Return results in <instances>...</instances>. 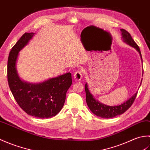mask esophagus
Here are the masks:
<instances>
[{
	"mask_svg": "<svg viewBox=\"0 0 150 150\" xmlns=\"http://www.w3.org/2000/svg\"><path fill=\"white\" fill-rule=\"evenodd\" d=\"M82 70L81 69H78L76 71L73 75V79L76 81H81L82 79Z\"/></svg>",
	"mask_w": 150,
	"mask_h": 150,
	"instance_id": "obj_1",
	"label": "esophagus"
}]
</instances>
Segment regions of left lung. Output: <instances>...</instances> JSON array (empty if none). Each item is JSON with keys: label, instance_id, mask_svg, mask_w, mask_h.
<instances>
[{"label": "left lung", "instance_id": "1", "mask_svg": "<svg viewBox=\"0 0 150 150\" xmlns=\"http://www.w3.org/2000/svg\"><path fill=\"white\" fill-rule=\"evenodd\" d=\"M120 31L122 33V38L123 40L126 44H129V46L133 47L137 50V51L139 53L140 55H141V60L142 61L141 53V51H140L139 47L135 43L134 40L132 39L131 35L126 30L124 29H121ZM85 91L86 95V103L90 110L92 111V113L96 115L97 116L100 117L101 118H104V119H110V118H113L124 113L126 110H128L132 106L133 103H134L137 95V92L129 99H128L123 104L119 105V106H106L105 104H101L99 102L95 99L93 95L90 93V91H89L87 84H85Z\"/></svg>", "mask_w": 150, "mask_h": 150}]
</instances>
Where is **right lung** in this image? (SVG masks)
<instances>
[{"label": "right lung", "instance_id": "right-lung-1", "mask_svg": "<svg viewBox=\"0 0 150 150\" xmlns=\"http://www.w3.org/2000/svg\"><path fill=\"white\" fill-rule=\"evenodd\" d=\"M33 35L25 33L11 48L8 60V81L16 102L25 112L31 116L47 119L56 115L62 108L66 92L72 84L71 74L67 73L39 84H30L21 80L16 61L19 51Z\"/></svg>", "mask_w": 150, "mask_h": 150}]
</instances>
